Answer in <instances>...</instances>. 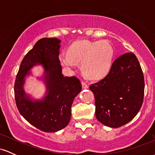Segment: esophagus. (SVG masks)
Masks as SVG:
<instances>
[{
  "label": "esophagus",
  "instance_id": "34e87169",
  "mask_svg": "<svg viewBox=\"0 0 155 155\" xmlns=\"http://www.w3.org/2000/svg\"><path fill=\"white\" fill-rule=\"evenodd\" d=\"M81 86H82L83 89H87L89 87L87 84L84 82V81H81Z\"/></svg>",
  "mask_w": 155,
  "mask_h": 155
}]
</instances>
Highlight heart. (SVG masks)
<instances>
[{"instance_id":"b5f03b06","label":"heart","mask_w":155,"mask_h":155,"mask_svg":"<svg viewBox=\"0 0 155 155\" xmlns=\"http://www.w3.org/2000/svg\"><path fill=\"white\" fill-rule=\"evenodd\" d=\"M113 47L106 41H76L69 47L68 54H62V65L72 68L75 63H81V71L89 79L104 78L111 70L114 59Z\"/></svg>"}]
</instances>
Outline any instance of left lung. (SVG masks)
<instances>
[{
  "label": "left lung",
  "mask_w": 155,
  "mask_h": 155,
  "mask_svg": "<svg viewBox=\"0 0 155 155\" xmlns=\"http://www.w3.org/2000/svg\"><path fill=\"white\" fill-rule=\"evenodd\" d=\"M95 99V116L104 125L117 128L136 116L143 104L144 79L133 53L114 60L108 75L92 84Z\"/></svg>",
  "instance_id": "obj_1"
}]
</instances>
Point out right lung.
Returning <instances> with one entry per match:
<instances>
[{
	"instance_id": "right-lung-1",
	"label": "right lung",
	"mask_w": 155,
	"mask_h": 155,
	"mask_svg": "<svg viewBox=\"0 0 155 155\" xmlns=\"http://www.w3.org/2000/svg\"><path fill=\"white\" fill-rule=\"evenodd\" d=\"M61 41L44 38L35 43L23 58L15 84L16 104L25 120L41 130L54 133L68 125L71 117L74 98L81 90L80 81L75 76L65 77L59 60ZM38 65L43 74L37 77L45 85L41 99H35L24 89L26 78L33 75L31 70Z\"/></svg>"
}]
</instances>
